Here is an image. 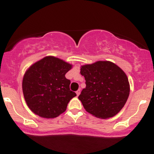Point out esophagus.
I'll list each match as a JSON object with an SVG mask.
<instances>
[{
  "instance_id": "esophagus-1",
  "label": "esophagus",
  "mask_w": 154,
  "mask_h": 154,
  "mask_svg": "<svg viewBox=\"0 0 154 154\" xmlns=\"http://www.w3.org/2000/svg\"><path fill=\"white\" fill-rule=\"evenodd\" d=\"M76 94H77V96H78V95L80 94V90H78V91H76Z\"/></svg>"
}]
</instances>
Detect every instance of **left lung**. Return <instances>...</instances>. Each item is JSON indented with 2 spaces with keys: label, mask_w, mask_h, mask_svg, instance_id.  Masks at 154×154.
<instances>
[{
  "label": "left lung",
  "mask_w": 154,
  "mask_h": 154,
  "mask_svg": "<svg viewBox=\"0 0 154 154\" xmlns=\"http://www.w3.org/2000/svg\"><path fill=\"white\" fill-rule=\"evenodd\" d=\"M80 74L85 79L86 88L78 98L86 111L100 119L117 114L130 94L125 72L111 61H98L81 66Z\"/></svg>",
  "instance_id": "obj_1"
}]
</instances>
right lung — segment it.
<instances>
[{
  "label": "right lung",
  "mask_w": 154,
  "mask_h": 154,
  "mask_svg": "<svg viewBox=\"0 0 154 154\" xmlns=\"http://www.w3.org/2000/svg\"><path fill=\"white\" fill-rule=\"evenodd\" d=\"M72 65L55 56H45L33 63L24 74L22 91L28 107L46 119L59 116L76 93L69 89L65 75Z\"/></svg>",
  "instance_id": "obj_1"
}]
</instances>
